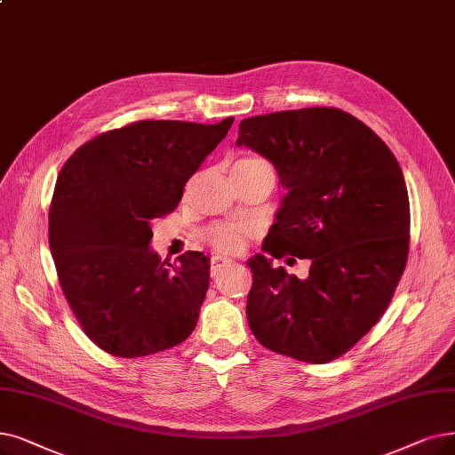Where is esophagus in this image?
<instances>
[{
    "instance_id": "obj_1",
    "label": "esophagus",
    "mask_w": 455,
    "mask_h": 455,
    "mask_svg": "<svg viewBox=\"0 0 455 455\" xmlns=\"http://www.w3.org/2000/svg\"><path fill=\"white\" fill-rule=\"evenodd\" d=\"M232 264H234V260H232V259H228V256H223V254H215V256H212V260H210L212 275L220 273L223 267H228V266H232Z\"/></svg>"
}]
</instances>
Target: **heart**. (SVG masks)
<instances>
[{
  "label": "heart",
  "mask_w": 455,
  "mask_h": 455,
  "mask_svg": "<svg viewBox=\"0 0 455 455\" xmlns=\"http://www.w3.org/2000/svg\"><path fill=\"white\" fill-rule=\"evenodd\" d=\"M234 165L240 167H252V165H267L260 157H242V160L235 162ZM208 242L220 251H238L245 238H247V227L243 225H232V223H223V225H213L206 232Z\"/></svg>",
  "instance_id": "obj_1"
}]
</instances>
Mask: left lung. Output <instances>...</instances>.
<instances>
[{
  "instance_id": "left-lung-1",
  "label": "left lung",
  "mask_w": 455,
  "mask_h": 455,
  "mask_svg": "<svg viewBox=\"0 0 455 455\" xmlns=\"http://www.w3.org/2000/svg\"><path fill=\"white\" fill-rule=\"evenodd\" d=\"M238 147L275 165L288 189L262 251L308 260L307 279L247 262V320L264 347L325 364L378 323L405 269L409 195L400 164L381 137L337 108L243 118Z\"/></svg>"
}]
</instances>
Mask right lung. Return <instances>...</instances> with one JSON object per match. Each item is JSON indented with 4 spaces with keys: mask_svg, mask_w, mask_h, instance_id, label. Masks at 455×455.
Masks as SVG:
<instances>
[{
    "mask_svg": "<svg viewBox=\"0 0 455 455\" xmlns=\"http://www.w3.org/2000/svg\"><path fill=\"white\" fill-rule=\"evenodd\" d=\"M217 124L140 121L96 135L57 176L48 240L59 284L87 337L115 357H145L193 332L210 286V259L162 262L152 221L228 133Z\"/></svg>",
    "mask_w": 455,
    "mask_h": 455,
    "instance_id": "obj_1",
    "label": "right lung"
}]
</instances>
